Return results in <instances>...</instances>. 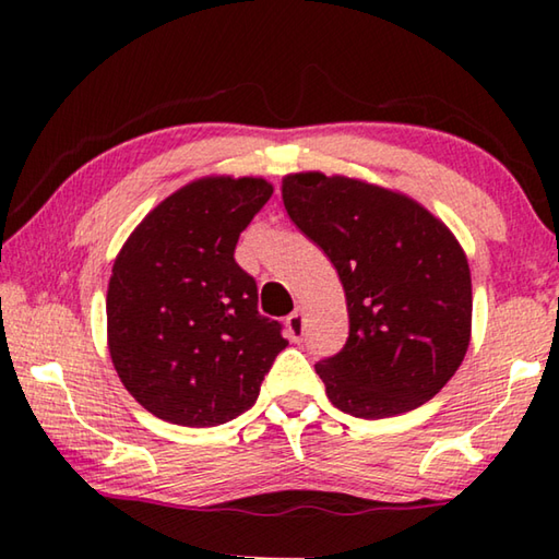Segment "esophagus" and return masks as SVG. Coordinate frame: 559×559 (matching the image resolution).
I'll list each match as a JSON object with an SVG mask.
<instances>
[{"label": "esophagus", "mask_w": 559, "mask_h": 559, "mask_svg": "<svg viewBox=\"0 0 559 559\" xmlns=\"http://www.w3.org/2000/svg\"><path fill=\"white\" fill-rule=\"evenodd\" d=\"M286 328H288V337L293 340V343H300L302 328H306V318H302L300 310H293V313L286 318Z\"/></svg>", "instance_id": "esophagus-1"}]
</instances>
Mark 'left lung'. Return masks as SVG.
I'll use <instances>...</instances> for the list:
<instances>
[{
	"label": "left lung",
	"mask_w": 559,
	"mask_h": 559,
	"mask_svg": "<svg viewBox=\"0 0 559 559\" xmlns=\"http://www.w3.org/2000/svg\"><path fill=\"white\" fill-rule=\"evenodd\" d=\"M281 192L345 288L347 343L316 365L328 400L359 419L429 402L471 340V271L459 241L409 197L359 179L300 173Z\"/></svg>",
	"instance_id": "8db88e82"
}]
</instances>
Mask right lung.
Instances as JSON below:
<instances>
[{"label": "right lung", "mask_w": 559, "mask_h": 559, "mask_svg": "<svg viewBox=\"0 0 559 559\" xmlns=\"http://www.w3.org/2000/svg\"><path fill=\"white\" fill-rule=\"evenodd\" d=\"M273 187L206 177L177 189L122 246L108 283V347L120 382L159 419L219 427L251 409L283 325L259 313L236 241Z\"/></svg>", "instance_id": "obj_1"}]
</instances>
